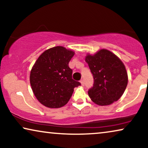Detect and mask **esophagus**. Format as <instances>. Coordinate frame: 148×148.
<instances>
[{
    "label": "esophagus",
    "instance_id": "esophagus-1",
    "mask_svg": "<svg viewBox=\"0 0 148 148\" xmlns=\"http://www.w3.org/2000/svg\"><path fill=\"white\" fill-rule=\"evenodd\" d=\"M80 83H81V84H82V86H84V80L83 79H82L80 81Z\"/></svg>",
    "mask_w": 148,
    "mask_h": 148
}]
</instances>
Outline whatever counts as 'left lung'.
Returning <instances> with one entry per match:
<instances>
[{
    "instance_id": "1",
    "label": "left lung",
    "mask_w": 148,
    "mask_h": 148,
    "mask_svg": "<svg viewBox=\"0 0 148 148\" xmlns=\"http://www.w3.org/2000/svg\"><path fill=\"white\" fill-rule=\"evenodd\" d=\"M86 62L94 77V85L88 95L95 104L107 106L122 96L128 83L125 64L116 55L106 49L94 55L88 54Z\"/></svg>"
}]
</instances>
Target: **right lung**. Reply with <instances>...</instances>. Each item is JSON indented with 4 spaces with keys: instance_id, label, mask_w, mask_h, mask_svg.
<instances>
[{
    "instance_id": "add662e5",
    "label": "right lung",
    "mask_w": 148,
    "mask_h": 148,
    "mask_svg": "<svg viewBox=\"0 0 148 148\" xmlns=\"http://www.w3.org/2000/svg\"><path fill=\"white\" fill-rule=\"evenodd\" d=\"M74 54L73 50L55 46L45 50L34 63L30 72V84L42 105L51 108L64 106L74 88L81 85L73 79V71L69 66Z\"/></svg>"
}]
</instances>
